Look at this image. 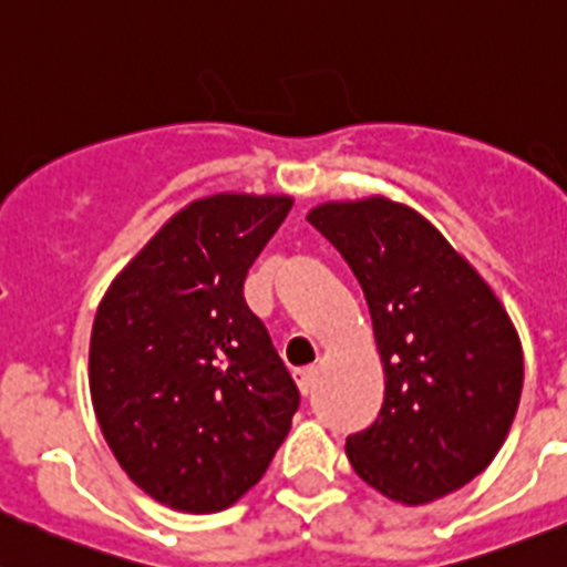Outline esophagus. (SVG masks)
I'll return each mask as SVG.
<instances>
[{"label":"esophagus","mask_w":567,"mask_h":567,"mask_svg":"<svg viewBox=\"0 0 567 567\" xmlns=\"http://www.w3.org/2000/svg\"><path fill=\"white\" fill-rule=\"evenodd\" d=\"M296 383H299L301 394L310 396L316 391V383H319V372H316V369H299V372H296Z\"/></svg>","instance_id":"1"}]
</instances>
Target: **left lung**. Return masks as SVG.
Listing matches in <instances>:
<instances>
[{"label":"left lung","instance_id":"obj_1","mask_svg":"<svg viewBox=\"0 0 567 567\" xmlns=\"http://www.w3.org/2000/svg\"><path fill=\"white\" fill-rule=\"evenodd\" d=\"M352 268L385 372L380 414L347 436L355 473L405 506L431 504L484 473L523 389L509 313L420 212L372 195L308 215Z\"/></svg>","mask_w":567,"mask_h":567}]
</instances>
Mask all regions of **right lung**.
I'll return each mask as SVG.
<instances>
[{
	"label": "right lung",
	"instance_id": "add662e5",
	"mask_svg": "<svg viewBox=\"0 0 567 567\" xmlns=\"http://www.w3.org/2000/svg\"><path fill=\"white\" fill-rule=\"evenodd\" d=\"M288 195L218 193L173 215L116 274L89 347V389L120 467L193 515L240 501L290 431L299 389L243 282Z\"/></svg>",
	"mask_w": 567,
	"mask_h": 567
}]
</instances>
